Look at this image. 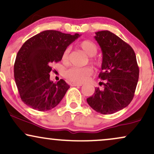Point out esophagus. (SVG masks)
I'll return each mask as SVG.
<instances>
[{"label": "esophagus", "mask_w": 154, "mask_h": 154, "mask_svg": "<svg viewBox=\"0 0 154 154\" xmlns=\"http://www.w3.org/2000/svg\"><path fill=\"white\" fill-rule=\"evenodd\" d=\"M72 86H82V84L81 83H75V82H72L71 84Z\"/></svg>", "instance_id": "1"}]
</instances>
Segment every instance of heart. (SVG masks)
<instances>
[{
  "mask_svg": "<svg viewBox=\"0 0 154 154\" xmlns=\"http://www.w3.org/2000/svg\"><path fill=\"white\" fill-rule=\"evenodd\" d=\"M79 48H81L83 52L87 56L92 57L96 54L98 48H97L96 45L91 41V40H83L79 43ZM69 54V48H66L63 51L62 56H61V59L63 62H66L68 60ZM92 62L95 63V60L93 59H91ZM93 73V70L91 67L85 66L82 68H71L66 70L64 73V77L67 80L70 82H73L75 83H82L86 82L89 77Z\"/></svg>",
  "mask_w": 154,
  "mask_h": 154,
  "instance_id": "heart-1",
  "label": "heart"
}]
</instances>
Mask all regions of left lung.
<instances>
[{
    "instance_id": "left-lung-1",
    "label": "left lung",
    "mask_w": 154,
    "mask_h": 154,
    "mask_svg": "<svg viewBox=\"0 0 154 154\" xmlns=\"http://www.w3.org/2000/svg\"><path fill=\"white\" fill-rule=\"evenodd\" d=\"M103 60L99 78L106 80L104 88H95L87 98L92 109L102 114H111L127 107L135 94L139 67L133 49L110 31L95 32Z\"/></svg>"
}]
</instances>
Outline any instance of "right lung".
<instances>
[{
  "label": "right lung",
  "mask_w": 154,
  "mask_h": 154,
  "mask_svg": "<svg viewBox=\"0 0 154 154\" xmlns=\"http://www.w3.org/2000/svg\"><path fill=\"white\" fill-rule=\"evenodd\" d=\"M80 36L45 30L23 44L16 57L14 79L21 99L35 110L52 109L60 103L69 85L63 79H50L51 63L61 60L63 51Z\"/></svg>",
  "instance_id": "add662e5"
}]
</instances>
